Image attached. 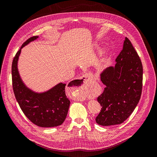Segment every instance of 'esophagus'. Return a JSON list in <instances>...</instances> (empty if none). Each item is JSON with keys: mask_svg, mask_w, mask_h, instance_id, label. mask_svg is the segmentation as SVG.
Returning a JSON list of instances; mask_svg holds the SVG:
<instances>
[{"mask_svg": "<svg viewBox=\"0 0 157 157\" xmlns=\"http://www.w3.org/2000/svg\"><path fill=\"white\" fill-rule=\"evenodd\" d=\"M92 78H93L92 76L90 74L87 73V74L84 75L83 77H82L83 81L81 82V83H82L81 85H80V86H78V87L75 86V89H84V88H86L88 86L89 82H90V81H92ZM80 96H82V94L80 93Z\"/></svg>", "mask_w": 157, "mask_h": 157, "instance_id": "obj_1", "label": "esophagus"}]
</instances>
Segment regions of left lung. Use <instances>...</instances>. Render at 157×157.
<instances>
[{
  "label": "left lung",
  "mask_w": 157,
  "mask_h": 157,
  "mask_svg": "<svg viewBox=\"0 0 157 157\" xmlns=\"http://www.w3.org/2000/svg\"><path fill=\"white\" fill-rule=\"evenodd\" d=\"M115 61L114 67L106 68L100 74L105 88L98 98V101L102 107L96 118L99 125L121 124L134 111L141 98L143 66L127 37Z\"/></svg>",
  "instance_id": "left-lung-1"
}]
</instances>
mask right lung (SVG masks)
Returning <instances> with one entry per match:
<instances>
[{
  "mask_svg": "<svg viewBox=\"0 0 157 157\" xmlns=\"http://www.w3.org/2000/svg\"><path fill=\"white\" fill-rule=\"evenodd\" d=\"M38 38L39 36H35L27 40L13 59V93L22 111L33 124L44 128L55 127L62 124L67 115L70 101L65 94L66 84L60 82L46 92H36L23 82L17 68L21 49Z\"/></svg>",
  "mask_w": 157,
  "mask_h": 157,
  "instance_id": "1",
  "label": "right lung"
}]
</instances>
